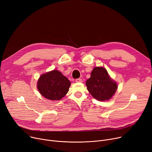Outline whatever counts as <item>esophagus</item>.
Wrapping results in <instances>:
<instances>
[{
  "instance_id": "obj_1",
  "label": "esophagus",
  "mask_w": 152,
  "mask_h": 152,
  "mask_svg": "<svg viewBox=\"0 0 152 152\" xmlns=\"http://www.w3.org/2000/svg\"><path fill=\"white\" fill-rule=\"evenodd\" d=\"M75 82H77V83H79V82H82V80L81 78H77L75 80Z\"/></svg>"
}]
</instances>
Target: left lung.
<instances>
[{
	"label": "left lung",
	"instance_id": "1",
	"mask_svg": "<svg viewBox=\"0 0 152 152\" xmlns=\"http://www.w3.org/2000/svg\"><path fill=\"white\" fill-rule=\"evenodd\" d=\"M87 90L94 99L99 101H108L117 90V83L110 77L103 67H96L91 77L86 82Z\"/></svg>",
	"mask_w": 152,
	"mask_h": 152
}]
</instances>
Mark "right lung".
Here are the masks:
<instances>
[{
  "label": "right lung",
  "mask_w": 152,
  "mask_h": 152,
  "mask_svg": "<svg viewBox=\"0 0 152 152\" xmlns=\"http://www.w3.org/2000/svg\"><path fill=\"white\" fill-rule=\"evenodd\" d=\"M70 82L59 71L53 70L42 74L38 80L37 87L40 93L52 101H59L67 93Z\"/></svg>",
  "instance_id": "1"
}]
</instances>
